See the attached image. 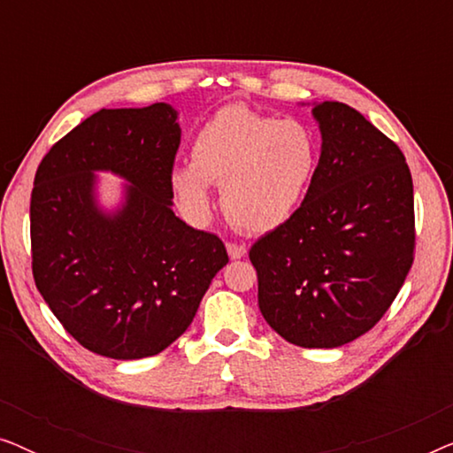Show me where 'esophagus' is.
Instances as JSON below:
<instances>
[{
	"label": "esophagus",
	"mask_w": 453,
	"mask_h": 453,
	"mask_svg": "<svg viewBox=\"0 0 453 453\" xmlns=\"http://www.w3.org/2000/svg\"><path fill=\"white\" fill-rule=\"evenodd\" d=\"M226 251H228V257L231 259H241L245 257V245H237V243H226Z\"/></svg>",
	"instance_id": "esophagus-1"
}]
</instances>
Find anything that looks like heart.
Listing matches in <instances>:
<instances>
[{
  "instance_id": "obj_1",
  "label": "heart",
  "mask_w": 453,
  "mask_h": 453,
  "mask_svg": "<svg viewBox=\"0 0 453 453\" xmlns=\"http://www.w3.org/2000/svg\"><path fill=\"white\" fill-rule=\"evenodd\" d=\"M318 158V140L305 123L226 104L197 129L191 163L171 171V188L191 219L206 220L212 210L210 185H220L228 220L264 234L293 219Z\"/></svg>"
}]
</instances>
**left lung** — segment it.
Returning a JSON list of instances; mask_svg holds the SVG:
<instances>
[{
    "instance_id": "obj_1",
    "label": "left lung",
    "mask_w": 453,
    "mask_h": 453,
    "mask_svg": "<svg viewBox=\"0 0 453 453\" xmlns=\"http://www.w3.org/2000/svg\"><path fill=\"white\" fill-rule=\"evenodd\" d=\"M319 163L293 219L251 247L257 305L303 349H338L383 318L414 251L404 154L344 103H313Z\"/></svg>"
}]
</instances>
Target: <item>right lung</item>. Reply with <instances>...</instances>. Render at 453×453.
<instances>
[{"label":"right lung","mask_w":453,"mask_h":453,"mask_svg":"<svg viewBox=\"0 0 453 453\" xmlns=\"http://www.w3.org/2000/svg\"><path fill=\"white\" fill-rule=\"evenodd\" d=\"M181 144L171 104L101 109L41 160L30 197L33 274L42 299L84 349L117 361L154 357L196 318L228 264L225 243L173 212ZM98 172L127 181L115 204Z\"/></svg>","instance_id":"1"}]
</instances>
